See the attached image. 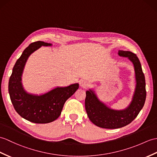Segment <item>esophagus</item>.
Wrapping results in <instances>:
<instances>
[{"instance_id":"obj_1","label":"esophagus","mask_w":157,"mask_h":157,"mask_svg":"<svg viewBox=\"0 0 157 157\" xmlns=\"http://www.w3.org/2000/svg\"><path fill=\"white\" fill-rule=\"evenodd\" d=\"M79 85L81 87H84L85 88V87H87V86H89V83L86 79H82V80H80V82H79Z\"/></svg>"}]
</instances>
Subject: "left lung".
Wrapping results in <instances>:
<instances>
[{
    "label": "left lung",
    "mask_w": 157,
    "mask_h": 157,
    "mask_svg": "<svg viewBox=\"0 0 157 157\" xmlns=\"http://www.w3.org/2000/svg\"><path fill=\"white\" fill-rule=\"evenodd\" d=\"M118 55L128 57L134 64L136 79L135 92L129 106L125 110L118 111L108 108L98 100L93 92L87 91L85 100L87 114L90 121L100 128L115 129L129 124L136 118L145 102L147 96L145 78L138 57L135 53L128 51H119Z\"/></svg>",
    "instance_id": "1"
}]
</instances>
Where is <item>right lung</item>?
Masks as SVG:
<instances>
[{"label":"right lung","mask_w":157,"mask_h":157,"mask_svg":"<svg viewBox=\"0 0 157 157\" xmlns=\"http://www.w3.org/2000/svg\"><path fill=\"white\" fill-rule=\"evenodd\" d=\"M52 44L43 41L31 43L17 59L9 82V92L14 110L22 118L31 122L47 124L59 118L65 101L79 88L78 83L57 87L42 96L29 94L23 88L21 75L29 56L41 46Z\"/></svg>","instance_id":"add662e5"}]
</instances>
